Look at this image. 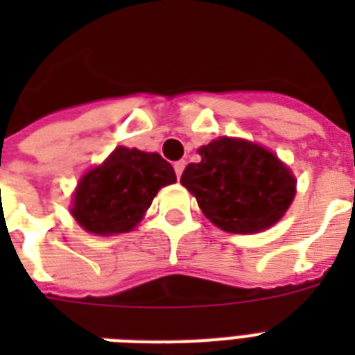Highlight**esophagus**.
<instances>
[{
  "mask_svg": "<svg viewBox=\"0 0 355 355\" xmlns=\"http://www.w3.org/2000/svg\"><path fill=\"white\" fill-rule=\"evenodd\" d=\"M173 167H175V173H177V177L180 178V175H182V171H184V167H186V162H184V160L175 162V164H173Z\"/></svg>",
  "mask_w": 355,
  "mask_h": 355,
  "instance_id": "esophagus-1",
  "label": "esophagus"
}]
</instances>
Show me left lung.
Wrapping results in <instances>:
<instances>
[{"label":"left lung","mask_w":355,"mask_h":355,"mask_svg":"<svg viewBox=\"0 0 355 355\" xmlns=\"http://www.w3.org/2000/svg\"><path fill=\"white\" fill-rule=\"evenodd\" d=\"M199 164L180 182L195 195L208 219L223 230L254 234L272 227L295 197L291 171L263 147L219 138L199 149Z\"/></svg>","instance_id":"8db88e82"}]
</instances>
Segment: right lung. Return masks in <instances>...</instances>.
<instances>
[{
    "label": "right lung",
    "mask_w": 355,
    "mask_h": 355,
    "mask_svg": "<svg viewBox=\"0 0 355 355\" xmlns=\"http://www.w3.org/2000/svg\"><path fill=\"white\" fill-rule=\"evenodd\" d=\"M175 180V169L158 153L118 147L80 178L71 214L92 234L128 232L141 221L158 189Z\"/></svg>",
    "instance_id": "obj_1"
}]
</instances>
